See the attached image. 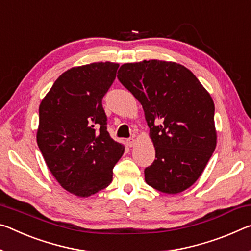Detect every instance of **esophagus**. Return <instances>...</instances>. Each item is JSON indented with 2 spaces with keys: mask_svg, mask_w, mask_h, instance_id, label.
Returning a JSON list of instances; mask_svg holds the SVG:
<instances>
[{
  "mask_svg": "<svg viewBox=\"0 0 251 251\" xmlns=\"http://www.w3.org/2000/svg\"><path fill=\"white\" fill-rule=\"evenodd\" d=\"M127 146H129V147H133L134 145H135V143H136V141L134 140V138H129V140H127Z\"/></svg>",
  "mask_w": 251,
  "mask_h": 251,
  "instance_id": "esophagus-1",
  "label": "esophagus"
}]
</instances>
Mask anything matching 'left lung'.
Listing matches in <instances>:
<instances>
[{
    "label": "left lung",
    "mask_w": 251,
    "mask_h": 251,
    "mask_svg": "<svg viewBox=\"0 0 251 251\" xmlns=\"http://www.w3.org/2000/svg\"><path fill=\"white\" fill-rule=\"evenodd\" d=\"M117 78L144 109L155 161L145 182L163 193L189 189L203 172L217 145L214 104L198 78L180 63H124Z\"/></svg>",
    "instance_id": "obj_1"
}]
</instances>
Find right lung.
Here are the masks:
<instances>
[{"label": "right lung", "instance_id": "add662e5", "mask_svg": "<svg viewBox=\"0 0 251 251\" xmlns=\"http://www.w3.org/2000/svg\"><path fill=\"white\" fill-rule=\"evenodd\" d=\"M118 67L106 61L68 69L39 107V149L59 184L77 197H90L107 188L124 154L125 146L107 132L101 105Z\"/></svg>", "mask_w": 251, "mask_h": 251}]
</instances>
